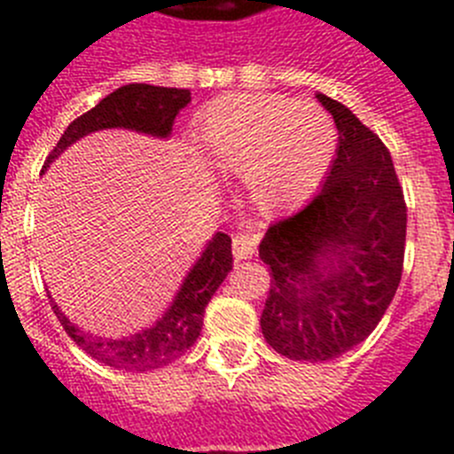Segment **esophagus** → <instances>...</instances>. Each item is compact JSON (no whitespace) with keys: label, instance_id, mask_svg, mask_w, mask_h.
<instances>
[{"label":"esophagus","instance_id":"1","mask_svg":"<svg viewBox=\"0 0 454 454\" xmlns=\"http://www.w3.org/2000/svg\"><path fill=\"white\" fill-rule=\"evenodd\" d=\"M231 247H234L236 259H250V256L254 254V250H256V236L236 234Z\"/></svg>","mask_w":454,"mask_h":454}]
</instances>
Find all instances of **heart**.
Here are the masks:
<instances>
[{
  "mask_svg": "<svg viewBox=\"0 0 454 454\" xmlns=\"http://www.w3.org/2000/svg\"><path fill=\"white\" fill-rule=\"evenodd\" d=\"M200 152L227 175H243L247 198L263 214L302 204L334 154L323 111L279 95H227L200 115Z\"/></svg>",
  "mask_w": 454,
  "mask_h": 454,
  "instance_id": "b5f03b06",
  "label": "heart"
}]
</instances>
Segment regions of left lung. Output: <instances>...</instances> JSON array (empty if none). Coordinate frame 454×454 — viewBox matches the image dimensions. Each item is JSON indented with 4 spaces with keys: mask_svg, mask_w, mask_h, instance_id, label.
<instances>
[{
    "mask_svg": "<svg viewBox=\"0 0 454 454\" xmlns=\"http://www.w3.org/2000/svg\"><path fill=\"white\" fill-rule=\"evenodd\" d=\"M339 147L323 188L295 215L268 227L270 266L262 314L268 346L295 362H330L368 339L403 277L407 207L384 143L336 99Z\"/></svg>",
    "mask_w": 454,
    "mask_h": 454,
    "instance_id": "8db88e82",
    "label": "left lung"
}]
</instances>
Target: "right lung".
<instances>
[{
  "label": "right lung",
  "instance_id": "1",
  "mask_svg": "<svg viewBox=\"0 0 454 454\" xmlns=\"http://www.w3.org/2000/svg\"><path fill=\"white\" fill-rule=\"evenodd\" d=\"M191 102V90L186 88H163L150 83H129L120 86L102 99L95 108L79 115L67 124L61 140L47 156L43 172L50 168L54 159L63 154L79 138L102 129H131L138 134L168 138L172 134L175 118L186 104ZM231 239L223 231L208 240L200 259L192 263L188 275L184 277L177 295L166 309V314L156 320L152 327L136 332L124 339H102L90 332H83L70 323L59 304L51 300L56 318L61 320L63 330L86 355L98 359L104 366L115 371L145 372L172 364L182 356L188 348L198 340L202 332L204 307L211 302L214 293L224 282L231 270Z\"/></svg>",
  "mask_w": 454,
  "mask_h": 454
}]
</instances>
